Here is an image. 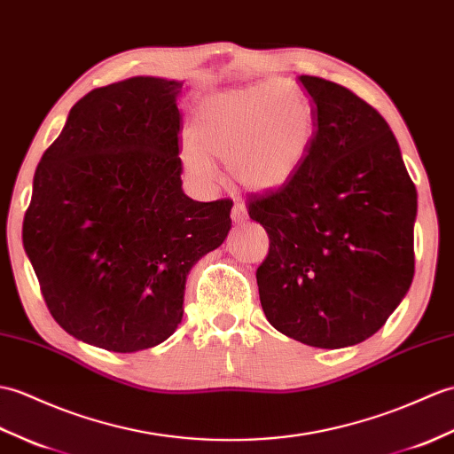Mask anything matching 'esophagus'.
Here are the masks:
<instances>
[{
    "instance_id": "34e87169",
    "label": "esophagus",
    "mask_w": 454,
    "mask_h": 454,
    "mask_svg": "<svg viewBox=\"0 0 454 454\" xmlns=\"http://www.w3.org/2000/svg\"><path fill=\"white\" fill-rule=\"evenodd\" d=\"M231 220H234V223H238V224L246 223L247 208H246L244 203H234V207H231Z\"/></svg>"
}]
</instances>
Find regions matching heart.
I'll return each instance as SVG.
<instances>
[{
    "mask_svg": "<svg viewBox=\"0 0 454 454\" xmlns=\"http://www.w3.org/2000/svg\"><path fill=\"white\" fill-rule=\"evenodd\" d=\"M315 133L308 98L284 81L216 92L199 104L193 139L182 146L185 168L215 182L213 158L228 160L231 177L255 192L284 185L303 164Z\"/></svg>",
    "mask_w": 454,
    "mask_h": 454,
    "instance_id": "heart-1",
    "label": "heart"
}]
</instances>
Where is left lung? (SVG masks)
Segmentation results:
<instances>
[{
	"mask_svg": "<svg viewBox=\"0 0 454 454\" xmlns=\"http://www.w3.org/2000/svg\"><path fill=\"white\" fill-rule=\"evenodd\" d=\"M315 133L290 182L247 197L269 234L257 269L262 311L282 334L315 348L364 342L414 278L416 185L398 143L352 90L301 75Z\"/></svg>",
	"mask_w": 454,
	"mask_h": 454,
	"instance_id": "left-lung-1",
	"label": "left lung"
}]
</instances>
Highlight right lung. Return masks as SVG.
Masks as SVG:
<instances>
[{
    "instance_id": "right-lung-1",
    "label": "right lung",
    "mask_w": 454,
    "mask_h": 454,
    "mask_svg": "<svg viewBox=\"0 0 454 454\" xmlns=\"http://www.w3.org/2000/svg\"><path fill=\"white\" fill-rule=\"evenodd\" d=\"M182 87L131 77L84 94L35 172L23 246L42 296L63 331L110 352L177 329L189 270L231 226V199L182 189Z\"/></svg>"
}]
</instances>
